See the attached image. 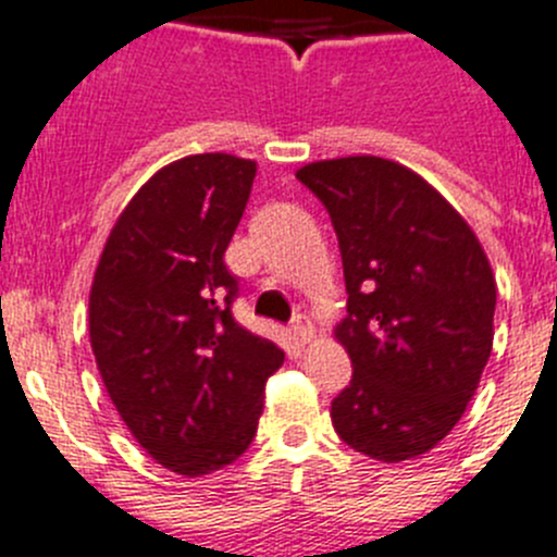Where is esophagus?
Returning a JSON list of instances; mask_svg holds the SVG:
<instances>
[{"instance_id":"34e87169","label":"esophagus","mask_w":557,"mask_h":557,"mask_svg":"<svg viewBox=\"0 0 557 557\" xmlns=\"http://www.w3.org/2000/svg\"><path fill=\"white\" fill-rule=\"evenodd\" d=\"M290 332H294V337L299 343H308L310 337H313V324L308 321V315H294V321H290Z\"/></svg>"}]
</instances>
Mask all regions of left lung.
Returning <instances> with one entry per match:
<instances>
[{
  "mask_svg": "<svg viewBox=\"0 0 557 557\" xmlns=\"http://www.w3.org/2000/svg\"><path fill=\"white\" fill-rule=\"evenodd\" d=\"M296 178L330 211L349 294L337 341L355 376L332 425L371 459L425 454L459 423L492 355L490 261L454 206L396 161H315Z\"/></svg>",
  "mask_w": 557,
  "mask_h": 557,
  "instance_id": "left-lung-1",
  "label": "left lung"
}]
</instances>
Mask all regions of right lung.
Segmentation results:
<instances>
[{
	"label": "right lung",
	"instance_id": "1",
	"mask_svg": "<svg viewBox=\"0 0 557 557\" xmlns=\"http://www.w3.org/2000/svg\"><path fill=\"white\" fill-rule=\"evenodd\" d=\"M255 161L197 153L153 175L114 222L90 290V343L123 423L161 467L208 475L252 443L285 355L233 319L225 249Z\"/></svg>",
	"mask_w": 557,
	"mask_h": 557
}]
</instances>
